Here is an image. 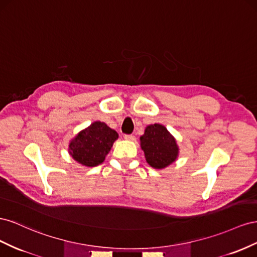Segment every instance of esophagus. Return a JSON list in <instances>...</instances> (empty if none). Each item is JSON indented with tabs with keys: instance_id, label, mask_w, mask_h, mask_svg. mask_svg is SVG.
<instances>
[{
	"instance_id": "1",
	"label": "esophagus",
	"mask_w": 257,
	"mask_h": 257,
	"mask_svg": "<svg viewBox=\"0 0 257 257\" xmlns=\"http://www.w3.org/2000/svg\"><path fill=\"white\" fill-rule=\"evenodd\" d=\"M123 138L126 139V140H128V141H135L136 140V137L133 136V135H124Z\"/></svg>"
}]
</instances>
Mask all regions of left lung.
<instances>
[{"instance_id":"1","label":"left lung","mask_w":257,"mask_h":257,"mask_svg":"<svg viewBox=\"0 0 257 257\" xmlns=\"http://www.w3.org/2000/svg\"><path fill=\"white\" fill-rule=\"evenodd\" d=\"M141 149L148 164L155 169H164L179 156V146L173 136L160 123L150 124L140 138Z\"/></svg>"}]
</instances>
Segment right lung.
Instances as JSON below:
<instances>
[{
  "label": "right lung",
  "mask_w": 257,
  "mask_h": 257,
  "mask_svg": "<svg viewBox=\"0 0 257 257\" xmlns=\"http://www.w3.org/2000/svg\"><path fill=\"white\" fill-rule=\"evenodd\" d=\"M117 139L118 134L105 122L94 121L72 139L69 144V153L78 164L96 167L103 163Z\"/></svg>",
  "instance_id": "add662e5"
}]
</instances>
